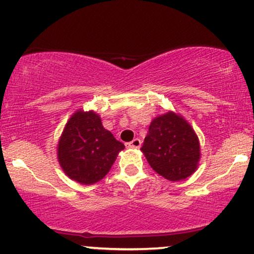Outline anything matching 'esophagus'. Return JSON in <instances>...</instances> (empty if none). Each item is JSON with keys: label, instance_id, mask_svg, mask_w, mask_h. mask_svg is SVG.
I'll use <instances>...</instances> for the list:
<instances>
[{"label": "esophagus", "instance_id": "esophagus-1", "mask_svg": "<svg viewBox=\"0 0 254 254\" xmlns=\"http://www.w3.org/2000/svg\"><path fill=\"white\" fill-rule=\"evenodd\" d=\"M141 144H142V142H141V139H139V138L132 139V141L127 143V145H129L130 148H139V147H141Z\"/></svg>", "mask_w": 254, "mask_h": 254}]
</instances>
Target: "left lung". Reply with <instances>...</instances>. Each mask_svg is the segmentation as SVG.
Returning <instances> with one entry per match:
<instances>
[{"label": "left lung", "mask_w": 254, "mask_h": 254, "mask_svg": "<svg viewBox=\"0 0 254 254\" xmlns=\"http://www.w3.org/2000/svg\"><path fill=\"white\" fill-rule=\"evenodd\" d=\"M141 150L150 167L171 182L190 177L200 159L196 132L174 112L165 113L151 122Z\"/></svg>", "instance_id": "left-lung-1"}]
</instances>
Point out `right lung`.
Segmentation results:
<instances>
[{
  "instance_id": "1",
  "label": "right lung",
  "mask_w": 254,
  "mask_h": 254,
  "mask_svg": "<svg viewBox=\"0 0 254 254\" xmlns=\"http://www.w3.org/2000/svg\"><path fill=\"white\" fill-rule=\"evenodd\" d=\"M124 144L101 124L93 111L78 110L65 124L57 147L64 173L83 185L98 183L109 173Z\"/></svg>"
}]
</instances>
